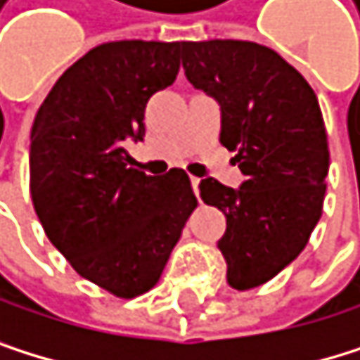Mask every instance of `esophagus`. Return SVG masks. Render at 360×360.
Listing matches in <instances>:
<instances>
[{
  "label": "esophagus",
  "instance_id": "esophagus-1",
  "mask_svg": "<svg viewBox=\"0 0 360 360\" xmlns=\"http://www.w3.org/2000/svg\"><path fill=\"white\" fill-rule=\"evenodd\" d=\"M200 178L197 176H191V186H193V191H195V195H197V200H200Z\"/></svg>",
  "mask_w": 360,
  "mask_h": 360
}]
</instances>
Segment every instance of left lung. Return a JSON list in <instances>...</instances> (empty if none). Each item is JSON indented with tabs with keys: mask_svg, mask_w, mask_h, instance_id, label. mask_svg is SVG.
<instances>
[{
	"mask_svg": "<svg viewBox=\"0 0 360 360\" xmlns=\"http://www.w3.org/2000/svg\"><path fill=\"white\" fill-rule=\"evenodd\" d=\"M184 75L221 107V143L236 152L238 188L200 182L227 229L217 243L233 290L271 281L298 257L322 217L328 143L318 96L279 53L247 40L182 44Z\"/></svg>",
	"mask_w": 360,
	"mask_h": 360,
	"instance_id": "obj_1",
	"label": "left lung"
}]
</instances>
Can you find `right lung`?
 I'll return each instance as SVG.
<instances>
[{
    "mask_svg": "<svg viewBox=\"0 0 360 360\" xmlns=\"http://www.w3.org/2000/svg\"><path fill=\"white\" fill-rule=\"evenodd\" d=\"M180 46H94L56 81L32 127L30 193L46 238L117 298L156 285L197 206L182 169L148 176L127 150L143 141L150 96L176 81Z\"/></svg>",
    "mask_w": 360,
    "mask_h": 360,
    "instance_id": "obj_1",
    "label": "right lung"
}]
</instances>
